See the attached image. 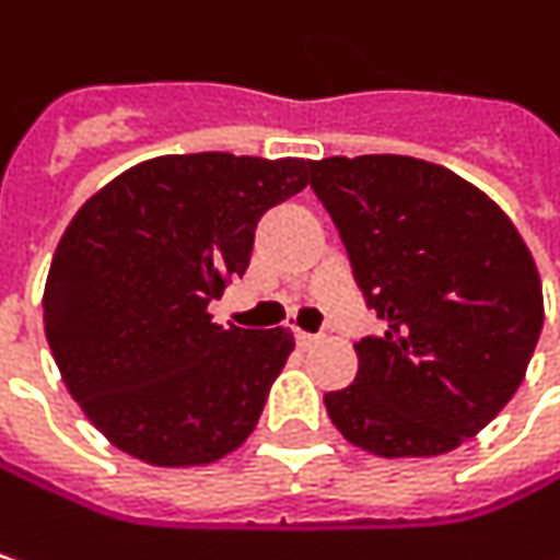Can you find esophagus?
I'll use <instances>...</instances> for the list:
<instances>
[{
	"label": "esophagus",
	"instance_id": "34e87169",
	"mask_svg": "<svg viewBox=\"0 0 560 560\" xmlns=\"http://www.w3.org/2000/svg\"><path fill=\"white\" fill-rule=\"evenodd\" d=\"M296 340H300V347H315L318 343V335H312V331H296Z\"/></svg>",
	"mask_w": 560,
	"mask_h": 560
}]
</instances>
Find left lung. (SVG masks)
Returning <instances> with one entry per match:
<instances>
[{
  "mask_svg": "<svg viewBox=\"0 0 560 560\" xmlns=\"http://www.w3.org/2000/svg\"><path fill=\"white\" fill-rule=\"evenodd\" d=\"M382 338L353 343V385L328 392L340 436L382 459L443 456L526 380L545 302L539 267L498 203L411 155L308 162Z\"/></svg>",
  "mask_w": 560,
  "mask_h": 560,
  "instance_id": "left-lung-1",
  "label": "left lung"
}]
</instances>
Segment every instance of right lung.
Listing matches in <instances>:
<instances>
[{
    "instance_id": "right-lung-1",
    "label": "right lung",
    "mask_w": 560,
    "mask_h": 560,
    "mask_svg": "<svg viewBox=\"0 0 560 560\" xmlns=\"http://www.w3.org/2000/svg\"><path fill=\"white\" fill-rule=\"evenodd\" d=\"M308 184L305 159L159 155L66 225L44 328L69 395L133 459L210 465L238 450L296 340L207 312L242 277L258 220Z\"/></svg>"
}]
</instances>
